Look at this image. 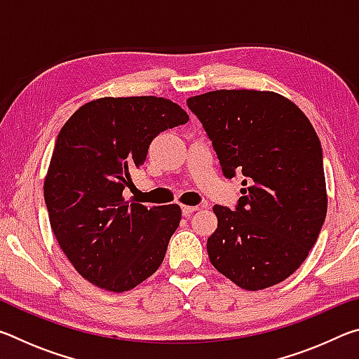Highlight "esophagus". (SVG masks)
Returning a JSON list of instances; mask_svg holds the SVG:
<instances>
[{
    "label": "esophagus",
    "mask_w": 359,
    "mask_h": 359,
    "mask_svg": "<svg viewBox=\"0 0 359 359\" xmlns=\"http://www.w3.org/2000/svg\"><path fill=\"white\" fill-rule=\"evenodd\" d=\"M196 210H199L198 205H185V204H182V214H184L185 217H190L193 212H196Z\"/></svg>",
    "instance_id": "34e87169"
}]
</instances>
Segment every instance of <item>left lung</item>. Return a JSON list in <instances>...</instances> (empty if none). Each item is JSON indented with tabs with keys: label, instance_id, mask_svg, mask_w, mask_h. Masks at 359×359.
<instances>
[{
	"label": "left lung",
	"instance_id": "1",
	"mask_svg": "<svg viewBox=\"0 0 359 359\" xmlns=\"http://www.w3.org/2000/svg\"><path fill=\"white\" fill-rule=\"evenodd\" d=\"M223 174L242 172L236 210L214 205L208 239L215 269L247 291L283 282L318 239L327 210L321 144L293 101L259 90H214L187 100Z\"/></svg>",
	"mask_w": 359,
	"mask_h": 359
}]
</instances>
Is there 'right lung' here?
Listing matches in <instances>:
<instances>
[{
    "label": "right lung",
    "mask_w": 359,
    "mask_h": 359,
    "mask_svg": "<svg viewBox=\"0 0 359 359\" xmlns=\"http://www.w3.org/2000/svg\"><path fill=\"white\" fill-rule=\"evenodd\" d=\"M187 121L168 98L106 96L79 107L60 130L44 180L48 220L66 258L95 287L123 293L161 266L182 210L130 204L123 188L151 141Z\"/></svg>",
    "instance_id": "right-lung-1"
}]
</instances>
